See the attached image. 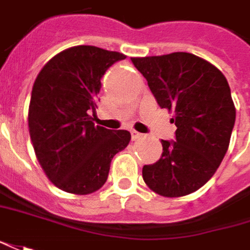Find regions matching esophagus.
Returning <instances> with one entry per match:
<instances>
[{"instance_id":"34e87169","label":"esophagus","mask_w":250,"mask_h":250,"mask_svg":"<svg viewBox=\"0 0 250 250\" xmlns=\"http://www.w3.org/2000/svg\"><path fill=\"white\" fill-rule=\"evenodd\" d=\"M130 135H132V140H137V139H140L142 137V133H139V132H136V130H130Z\"/></svg>"}]
</instances>
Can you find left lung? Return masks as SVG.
Instances as JSON below:
<instances>
[{
    "mask_svg": "<svg viewBox=\"0 0 250 250\" xmlns=\"http://www.w3.org/2000/svg\"><path fill=\"white\" fill-rule=\"evenodd\" d=\"M162 108L174 111L175 139L162 140L161 159L143 167L155 193L180 197L207 182L223 161L235 122L226 77L190 53L132 58Z\"/></svg>",
    "mask_w": 250,
    "mask_h": 250,
    "instance_id": "obj_1",
    "label": "left lung"
}]
</instances>
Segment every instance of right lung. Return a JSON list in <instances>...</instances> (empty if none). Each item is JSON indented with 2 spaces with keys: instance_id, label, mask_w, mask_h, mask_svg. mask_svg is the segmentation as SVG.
<instances>
[{
  "instance_id": "add662e5",
  "label": "right lung",
  "mask_w": 250,
  "mask_h": 250,
  "mask_svg": "<svg viewBox=\"0 0 250 250\" xmlns=\"http://www.w3.org/2000/svg\"><path fill=\"white\" fill-rule=\"evenodd\" d=\"M125 56L95 46H75L46 63L31 92L28 128L36 158L63 192L88 194L106 182L111 159L130 142L128 130L92 122L101 79Z\"/></svg>"
}]
</instances>
